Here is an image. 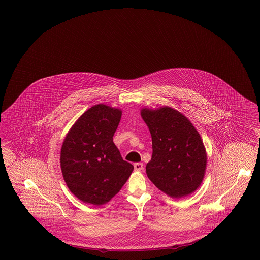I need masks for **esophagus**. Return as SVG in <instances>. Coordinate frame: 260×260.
Listing matches in <instances>:
<instances>
[{"instance_id":"34e87169","label":"esophagus","mask_w":260,"mask_h":260,"mask_svg":"<svg viewBox=\"0 0 260 260\" xmlns=\"http://www.w3.org/2000/svg\"><path fill=\"white\" fill-rule=\"evenodd\" d=\"M134 166V170H135L136 172H140V171H142V170L144 169L143 163H135Z\"/></svg>"}]
</instances>
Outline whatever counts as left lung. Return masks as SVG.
<instances>
[{"instance_id": "8db88e82", "label": "left lung", "mask_w": 260, "mask_h": 260, "mask_svg": "<svg viewBox=\"0 0 260 260\" xmlns=\"http://www.w3.org/2000/svg\"><path fill=\"white\" fill-rule=\"evenodd\" d=\"M141 116L152 140V156L146 166L149 179L173 198L194 192L207 167V152L197 128L180 111L168 106L143 108Z\"/></svg>"}]
</instances>
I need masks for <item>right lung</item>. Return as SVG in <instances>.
I'll list each match as a JSON object with an SVG mask.
<instances>
[{
	"instance_id": "add662e5",
	"label": "right lung",
	"mask_w": 260,
	"mask_h": 260,
	"mask_svg": "<svg viewBox=\"0 0 260 260\" xmlns=\"http://www.w3.org/2000/svg\"><path fill=\"white\" fill-rule=\"evenodd\" d=\"M121 116L120 109L95 105L79 117L64 137L60 157L63 180L84 203H108L134 171L112 139Z\"/></svg>"
}]
</instances>
